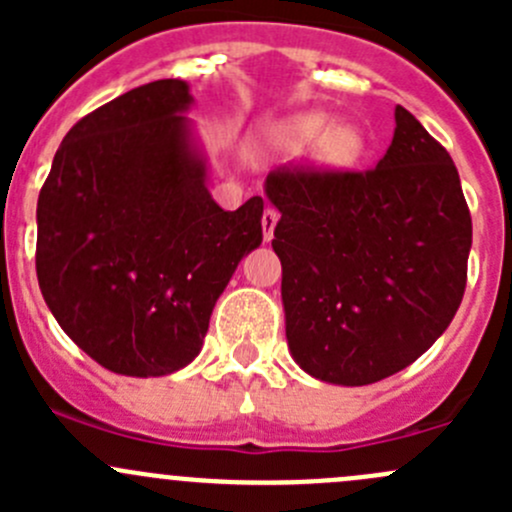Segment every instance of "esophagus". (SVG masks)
Returning a JSON list of instances; mask_svg holds the SVG:
<instances>
[{"instance_id": "esophagus-1", "label": "esophagus", "mask_w": 512, "mask_h": 512, "mask_svg": "<svg viewBox=\"0 0 512 512\" xmlns=\"http://www.w3.org/2000/svg\"><path fill=\"white\" fill-rule=\"evenodd\" d=\"M277 220H280V215H277L275 208H265V213H262V232H265V240L270 242L272 237H275V225Z\"/></svg>"}]
</instances>
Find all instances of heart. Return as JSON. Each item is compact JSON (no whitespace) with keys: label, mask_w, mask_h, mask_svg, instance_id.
<instances>
[{"label":"heart","mask_w":512,"mask_h":512,"mask_svg":"<svg viewBox=\"0 0 512 512\" xmlns=\"http://www.w3.org/2000/svg\"><path fill=\"white\" fill-rule=\"evenodd\" d=\"M277 146L287 151H299L309 143L319 141L317 160L324 168L344 170L359 163L366 151V136L354 123H334L329 126V118L322 113H304L292 118L285 126L277 128Z\"/></svg>","instance_id":"heart-1"}]
</instances>
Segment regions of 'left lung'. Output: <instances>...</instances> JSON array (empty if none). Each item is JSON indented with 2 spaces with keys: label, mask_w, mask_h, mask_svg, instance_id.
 Masks as SVG:
<instances>
[{
  "label": "left lung",
  "mask_w": 512,
  "mask_h": 512,
  "mask_svg": "<svg viewBox=\"0 0 512 512\" xmlns=\"http://www.w3.org/2000/svg\"><path fill=\"white\" fill-rule=\"evenodd\" d=\"M369 170L282 165L267 198L287 344L314 379L364 386L426 352L461 307L473 225L446 148L396 106Z\"/></svg>",
  "instance_id": "1"
}]
</instances>
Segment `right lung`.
Segmentation results:
<instances>
[{
    "instance_id": "add662e5",
    "label": "right lung",
    "mask_w": 512,
    "mask_h": 512,
    "mask_svg": "<svg viewBox=\"0 0 512 512\" xmlns=\"http://www.w3.org/2000/svg\"><path fill=\"white\" fill-rule=\"evenodd\" d=\"M188 84L103 103L61 141L36 205V277L59 327L108 371L195 359L237 262L262 242L260 195L227 213L190 148Z\"/></svg>"
}]
</instances>
